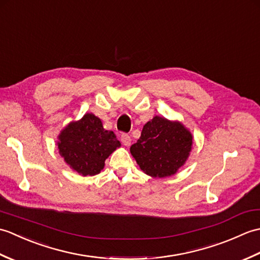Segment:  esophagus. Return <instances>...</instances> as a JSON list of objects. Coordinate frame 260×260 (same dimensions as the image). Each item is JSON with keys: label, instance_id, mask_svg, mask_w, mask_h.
Returning a JSON list of instances; mask_svg holds the SVG:
<instances>
[{"label": "esophagus", "instance_id": "obj_1", "mask_svg": "<svg viewBox=\"0 0 260 260\" xmlns=\"http://www.w3.org/2000/svg\"><path fill=\"white\" fill-rule=\"evenodd\" d=\"M120 141L123 143V145L129 146L131 145V136L128 134H121L120 135Z\"/></svg>", "mask_w": 260, "mask_h": 260}]
</instances>
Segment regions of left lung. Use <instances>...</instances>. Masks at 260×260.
<instances>
[{"label":"left lung","mask_w":260,"mask_h":260,"mask_svg":"<svg viewBox=\"0 0 260 260\" xmlns=\"http://www.w3.org/2000/svg\"><path fill=\"white\" fill-rule=\"evenodd\" d=\"M192 144L193 136L183 124L155 116L143 127L131 154L145 174L167 178L183 167Z\"/></svg>","instance_id":"left-lung-1"}]
</instances>
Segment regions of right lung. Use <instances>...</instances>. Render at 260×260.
Here are the masks:
<instances>
[{
  "instance_id": "add662e5",
  "label": "right lung",
  "mask_w": 260,
  "mask_h": 260,
  "mask_svg": "<svg viewBox=\"0 0 260 260\" xmlns=\"http://www.w3.org/2000/svg\"><path fill=\"white\" fill-rule=\"evenodd\" d=\"M57 145L59 154L71 169L84 176H92L101 173L105 159L120 143L114 132L104 128L101 118L87 113L60 132Z\"/></svg>"
}]
</instances>
